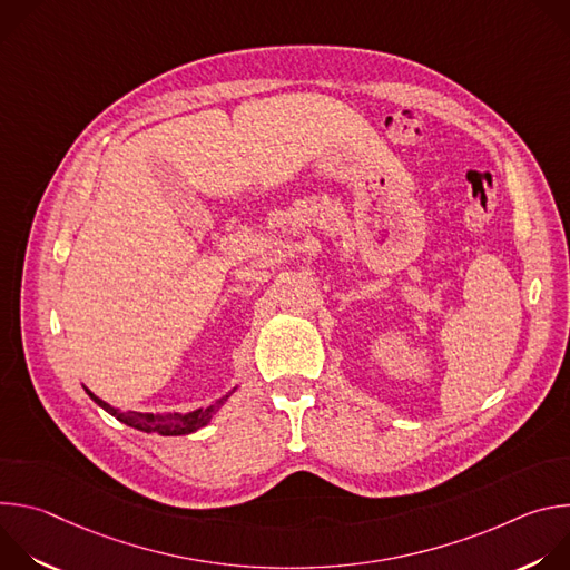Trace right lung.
<instances>
[{
    "label": "right lung",
    "instance_id": "add662e5",
    "mask_svg": "<svg viewBox=\"0 0 570 570\" xmlns=\"http://www.w3.org/2000/svg\"><path fill=\"white\" fill-rule=\"evenodd\" d=\"M88 394L101 405L104 411H108L112 417H117L119 422L128 424V426H135L144 433H159V435H187V433H194L198 429H203L212 415L220 409V405L227 401V396L232 394H225L220 396L218 401H214L212 405H207V409H200V411H194V413H169V415H153V413H119L117 409H112L110 403L101 401L99 396H95L90 390Z\"/></svg>",
    "mask_w": 570,
    "mask_h": 570
}]
</instances>
